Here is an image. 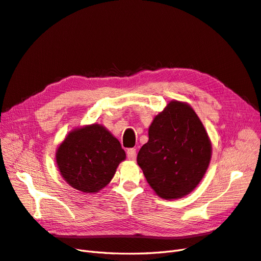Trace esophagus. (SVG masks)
<instances>
[{
    "instance_id": "obj_1",
    "label": "esophagus",
    "mask_w": 261,
    "mask_h": 261,
    "mask_svg": "<svg viewBox=\"0 0 261 261\" xmlns=\"http://www.w3.org/2000/svg\"><path fill=\"white\" fill-rule=\"evenodd\" d=\"M126 153H127V158L129 160L134 161L136 160V156H137V153H136V150L134 148H130V149H127V151H126Z\"/></svg>"
}]
</instances>
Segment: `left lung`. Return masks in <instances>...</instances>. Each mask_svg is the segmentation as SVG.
Segmentation results:
<instances>
[{"label":"left lung","mask_w":261,"mask_h":261,"mask_svg":"<svg viewBox=\"0 0 261 261\" xmlns=\"http://www.w3.org/2000/svg\"><path fill=\"white\" fill-rule=\"evenodd\" d=\"M148 135L137 163L155 194L178 199L194 191L209 167L212 147L193 108L171 101L153 118Z\"/></svg>","instance_id":"8db88e82"}]
</instances>
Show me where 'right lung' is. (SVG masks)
I'll return each mask as SVG.
<instances>
[{
	"instance_id": "add662e5",
	"label": "right lung",
	"mask_w": 261,
	"mask_h": 261,
	"mask_svg": "<svg viewBox=\"0 0 261 261\" xmlns=\"http://www.w3.org/2000/svg\"><path fill=\"white\" fill-rule=\"evenodd\" d=\"M125 158L120 141L100 124L73 129L55 153L62 177L85 194L105 188Z\"/></svg>"
}]
</instances>
